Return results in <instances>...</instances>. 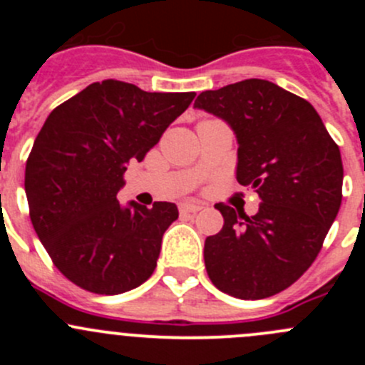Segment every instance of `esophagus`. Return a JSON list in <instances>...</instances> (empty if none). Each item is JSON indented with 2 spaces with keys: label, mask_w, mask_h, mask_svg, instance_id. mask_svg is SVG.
Masks as SVG:
<instances>
[{
  "label": "esophagus",
  "mask_w": 365,
  "mask_h": 365,
  "mask_svg": "<svg viewBox=\"0 0 365 365\" xmlns=\"http://www.w3.org/2000/svg\"><path fill=\"white\" fill-rule=\"evenodd\" d=\"M200 205H194V203H185L180 206V212L182 213H197L200 212Z\"/></svg>",
  "instance_id": "esophagus-1"
}]
</instances>
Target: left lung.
<instances>
[{
  "mask_svg": "<svg viewBox=\"0 0 365 365\" xmlns=\"http://www.w3.org/2000/svg\"><path fill=\"white\" fill-rule=\"evenodd\" d=\"M194 108L233 128L237 180L261 200L252 217L215 205L224 226L205 240L210 281L242 300L277 295L311 267L339 212V146L307 101L270 81L203 91Z\"/></svg>",
  "mask_w": 365,
  "mask_h": 365,
  "instance_id": "1",
  "label": "left lung"
}]
</instances>
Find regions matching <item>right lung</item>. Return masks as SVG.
Masks as SVG:
<instances>
[{"label":"right lung","instance_id":"obj_1","mask_svg":"<svg viewBox=\"0 0 365 365\" xmlns=\"http://www.w3.org/2000/svg\"><path fill=\"white\" fill-rule=\"evenodd\" d=\"M194 97L106 79L47 116L26 162L29 217L54 267L79 288L120 295L153 274L178 208L121 206L116 194L128 162L145 159Z\"/></svg>","mask_w":365,"mask_h":365}]
</instances>
